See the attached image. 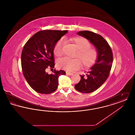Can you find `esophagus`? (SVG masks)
Segmentation results:
<instances>
[{
	"label": "esophagus",
	"mask_w": 135,
	"mask_h": 135,
	"mask_svg": "<svg viewBox=\"0 0 135 135\" xmlns=\"http://www.w3.org/2000/svg\"><path fill=\"white\" fill-rule=\"evenodd\" d=\"M66 74L68 75H72L73 74L71 72H66Z\"/></svg>",
	"instance_id": "1"
}]
</instances>
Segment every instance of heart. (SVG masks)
<instances>
[{"instance_id": "b5f03b06", "label": "heart", "mask_w": 135, "mask_h": 135, "mask_svg": "<svg viewBox=\"0 0 135 135\" xmlns=\"http://www.w3.org/2000/svg\"><path fill=\"white\" fill-rule=\"evenodd\" d=\"M70 41L78 50L75 57L78 59L62 58L57 61L58 67L65 70L72 71L78 69L81 65V62L85 67H90L96 62L98 51L96 49L90 47L91 44L87 39L77 36L71 38ZM63 41L59 40L54 49V53L56 57L62 56L63 53Z\"/></svg>"}]
</instances>
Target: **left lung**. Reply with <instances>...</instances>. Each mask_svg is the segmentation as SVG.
<instances>
[{
	"instance_id": "8db88e82",
	"label": "left lung",
	"mask_w": 135,
	"mask_h": 135,
	"mask_svg": "<svg viewBox=\"0 0 135 135\" xmlns=\"http://www.w3.org/2000/svg\"><path fill=\"white\" fill-rule=\"evenodd\" d=\"M77 34L87 39L98 51L96 62L85 75H80V81L75 85L79 92L90 93L97 90L106 80L113 62V54L108 43L102 36L89 31H81Z\"/></svg>"
}]
</instances>
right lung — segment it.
Segmentation results:
<instances>
[{
	"instance_id": "1",
	"label": "right lung",
	"mask_w": 135,
	"mask_h": 135,
	"mask_svg": "<svg viewBox=\"0 0 135 135\" xmlns=\"http://www.w3.org/2000/svg\"><path fill=\"white\" fill-rule=\"evenodd\" d=\"M67 30H42L36 33L24 45L21 55L23 73L27 83L36 92L49 94L57 90L58 78L66 74L64 71L46 72L47 68H54V49Z\"/></svg>"
}]
</instances>
